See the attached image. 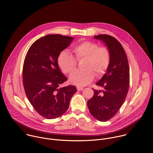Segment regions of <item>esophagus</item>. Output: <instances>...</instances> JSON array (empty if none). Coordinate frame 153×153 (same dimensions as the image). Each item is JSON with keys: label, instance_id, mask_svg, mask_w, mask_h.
<instances>
[{"label": "esophagus", "instance_id": "obj_1", "mask_svg": "<svg viewBox=\"0 0 153 153\" xmlns=\"http://www.w3.org/2000/svg\"><path fill=\"white\" fill-rule=\"evenodd\" d=\"M83 87H81V86H77V89L78 91H82V90H83Z\"/></svg>", "mask_w": 153, "mask_h": 153}]
</instances>
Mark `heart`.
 Listing matches in <instances>:
<instances>
[{
    "mask_svg": "<svg viewBox=\"0 0 153 153\" xmlns=\"http://www.w3.org/2000/svg\"><path fill=\"white\" fill-rule=\"evenodd\" d=\"M76 58L67 50L61 52L58 58V64L64 74H70L76 68L77 61L85 59L83 67L70 77V82L78 86L89 84L95 77L102 76L108 70L111 62V53L106 46H98V44L85 41L73 48Z\"/></svg>",
    "mask_w": 153,
    "mask_h": 153,
    "instance_id": "obj_1",
    "label": "heart"
}]
</instances>
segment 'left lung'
Masks as SVG:
<instances>
[{"label":"left lung","mask_w":153,"mask_h":153,"mask_svg":"<svg viewBox=\"0 0 153 153\" xmlns=\"http://www.w3.org/2000/svg\"><path fill=\"white\" fill-rule=\"evenodd\" d=\"M94 38L105 43L111 53V62L96 85L102 91L94 89V95L88 101L91 114L98 121L105 122L118 112L127 97L130 83V71L127 57L121 43L114 37L101 34Z\"/></svg>","instance_id":"8db88e82"}]
</instances>
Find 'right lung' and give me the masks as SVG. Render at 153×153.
Here are the masks:
<instances>
[{
	"mask_svg": "<svg viewBox=\"0 0 153 153\" xmlns=\"http://www.w3.org/2000/svg\"><path fill=\"white\" fill-rule=\"evenodd\" d=\"M73 39L59 34L47 35L35 41L26 55L23 67L25 91L34 109L46 119L63 115L77 92L73 85L59 88L67 78L58 64L59 53Z\"/></svg>",
	"mask_w": 153,
	"mask_h": 153,
	"instance_id": "add662e5",
	"label": "right lung"
}]
</instances>
